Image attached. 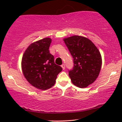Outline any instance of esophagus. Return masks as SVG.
<instances>
[{
	"instance_id": "34e87169",
	"label": "esophagus",
	"mask_w": 122,
	"mask_h": 122,
	"mask_svg": "<svg viewBox=\"0 0 122 122\" xmlns=\"http://www.w3.org/2000/svg\"><path fill=\"white\" fill-rule=\"evenodd\" d=\"M61 67H62V69H65V64H62V65L61 66Z\"/></svg>"
}]
</instances>
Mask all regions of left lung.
<instances>
[{
	"mask_svg": "<svg viewBox=\"0 0 122 122\" xmlns=\"http://www.w3.org/2000/svg\"><path fill=\"white\" fill-rule=\"evenodd\" d=\"M73 58L74 66L69 72L72 82L79 88H86L96 80L102 64L97 47L87 38L73 36L63 39Z\"/></svg>",
	"mask_w": 122,
	"mask_h": 122,
	"instance_id": "1",
	"label": "left lung"
}]
</instances>
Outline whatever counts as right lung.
I'll list each match as a JSON object with an SVG mask.
<instances>
[{
  "mask_svg": "<svg viewBox=\"0 0 122 122\" xmlns=\"http://www.w3.org/2000/svg\"><path fill=\"white\" fill-rule=\"evenodd\" d=\"M50 38L31 43L23 53L21 66L25 79L32 86L46 90L55 84L57 75L62 71L54 63V56L49 52Z\"/></svg>",
  "mask_w": 122,
  "mask_h": 122,
  "instance_id": "1",
  "label": "right lung"
}]
</instances>
